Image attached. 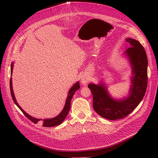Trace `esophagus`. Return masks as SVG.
<instances>
[{"mask_svg": "<svg viewBox=\"0 0 158 158\" xmlns=\"http://www.w3.org/2000/svg\"><path fill=\"white\" fill-rule=\"evenodd\" d=\"M89 81V76L88 75L85 74L81 76L80 82L82 85H86Z\"/></svg>", "mask_w": 158, "mask_h": 158, "instance_id": "esophagus-1", "label": "esophagus"}]
</instances>
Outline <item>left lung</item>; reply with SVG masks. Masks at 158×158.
I'll list each match as a JSON object with an SVG mask.
<instances>
[{"label": "left lung", "instance_id": "1", "mask_svg": "<svg viewBox=\"0 0 158 158\" xmlns=\"http://www.w3.org/2000/svg\"><path fill=\"white\" fill-rule=\"evenodd\" d=\"M126 41L131 47L124 52L123 56L127 59L132 70L131 85L127 96L114 98L103 81L98 84H88L93 95L94 109L100 116L109 120L127 117L139 105L146 91L148 59L145 49L140 43L135 39L127 37Z\"/></svg>", "mask_w": 158, "mask_h": 158}]
</instances>
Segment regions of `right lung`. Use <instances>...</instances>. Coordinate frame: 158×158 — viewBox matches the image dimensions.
Instances as JSON below:
<instances>
[{"mask_svg": "<svg viewBox=\"0 0 158 158\" xmlns=\"http://www.w3.org/2000/svg\"><path fill=\"white\" fill-rule=\"evenodd\" d=\"M14 62H12L11 64V76L12 74V70H13V67H14ZM80 82H76L73 86L71 87V88L69 89L68 95L66 97V99L65 102L64 106L61 112L58 114V115L53 117V118H45L43 120L41 118H37L35 117H33L31 115H30L29 114H27L24 110H23L20 106L18 105V103L17 102L15 95H14V91H13V88H12V79L10 78V92L12 95V98L13 101L15 103L18 107L20 109L22 112L24 114V115L30 119V121H31L33 123H34L35 124H37V123H41L43 126L45 127H55V126H58L64 121L65 118L67 116V114L69 113V110L70 109V102H71V99L73 98V95L75 93L76 91H77L80 88Z\"/></svg>", "mask_w": 158, "mask_h": 158, "instance_id": "1", "label": "right lung"}]
</instances>
